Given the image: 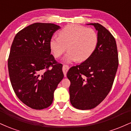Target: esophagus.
Here are the masks:
<instances>
[{"mask_svg":"<svg viewBox=\"0 0 131 131\" xmlns=\"http://www.w3.org/2000/svg\"><path fill=\"white\" fill-rule=\"evenodd\" d=\"M68 70H69L68 66L66 65V64H64V65L63 66V72L64 77L67 76V71H68Z\"/></svg>","mask_w":131,"mask_h":131,"instance_id":"obj_1","label":"esophagus"}]
</instances>
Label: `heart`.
Returning <instances> with one entry per match:
<instances>
[{"mask_svg":"<svg viewBox=\"0 0 131 131\" xmlns=\"http://www.w3.org/2000/svg\"><path fill=\"white\" fill-rule=\"evenodd\" d=\"M60 37H53L49 41L50 50L55 57L58 58L68 49L63 60L71 63L78 60H87L96 48L98 36L91 28L75 24L68 25L59 33Z\"/></svg>","mask_w":131,"mask_h":131,"instance_id":"1","label":"heart"}]
</instances>
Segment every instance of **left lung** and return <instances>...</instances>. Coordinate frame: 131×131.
Masks as SVG:
<instances>
[{
  "label": "left lung",
  "instance_id": "1",
  "mask_svg": "<svg viewBox=\"0 0 131 131\" xmlns=\"http://www.w3.org/2000/svg\"><path fill=\"white\" fill-rule=\"evenodd\" d=\"M92 25L97 31L98 42L93 54L67 73L70 81V102L74 107L89 110L98 105L110 92L118 67L115 38L98 23Z\"/></svg>",
  "mask_w": 131,
  "mask_h": 131
}]
</instances>
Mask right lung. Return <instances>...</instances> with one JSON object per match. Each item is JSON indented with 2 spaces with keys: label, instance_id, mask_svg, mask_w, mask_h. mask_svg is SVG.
Returning a JSON list of instances; mask_svg holds the SVG:
<instances>
[{
  "label": "right lung",
  "instance_id": "obj_1",
  "mask_svg": "<svg viewBox=\"0 0 131 131\" xmlns=\"http://www.w3.org/2000/svg\"><path fill=\"white\" fill-rule=\"evenodd\" d=\"M60 27L32 24L16 35L8 60L13 90L29 107L41 110L52 103L53 93L63 78L62 64L50 54L49 41Z\"/></svg>",
  "mask_w": 131,
  "mask_h": 131
}]
</instances>
